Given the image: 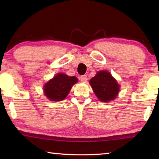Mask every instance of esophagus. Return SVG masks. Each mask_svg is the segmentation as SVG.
I'll return each mask as SVG.
<instances>
[{"instance_id": "obj_1", "label": "esophagus", "mask_w": 159, "mask_h": 159, "mask_svg": "<svg viewBox=\"0 0 159 159\" xmlns=\"http://www.w3.org/2000/svg\"><path fill=\"white\" fill-rule=\"evenodd\" d=\"M80 80H81L82 82L85 83L86 81H87V80H88L87 75H82V76H80Z\"/></svg>"}]
</instances>
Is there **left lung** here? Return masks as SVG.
Returning <instances> with one entry per match:
<instances>
[{"label": "left lung", "mask_w": 159, "mask_h": 159, "mask_svg": "<svg viewBox=\"0 0 159 159\" xmlns=\"http://www.w3.org/2000/svg\"><path fill=\"white\" fill-rule=\"evenodd\" d=\"M94 93L99 100L108 102L114 99L118 95L120 85L109 71H99L90 80Z\"/></svg>", "instance_id": "1"}]
</instances>
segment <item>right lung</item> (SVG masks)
Segmentation results:
<instances>
[{
  "label": "right lung",
  "mask_w": 159,
  "mask_h": 159,
  "mask_svg": "<svg viewBox=\"0 0 159 159\" xmlns=\"http://www.w3.org/2000/svg\"><path fill=\"white\" fill-rule=\"evenodd\" d=\"M77 82L76 77L57 74L44 85V94L50 101H61L66 98L72 86Z\"/></svg>",
  "instance_id": "obj_1"
}]
</instances>
